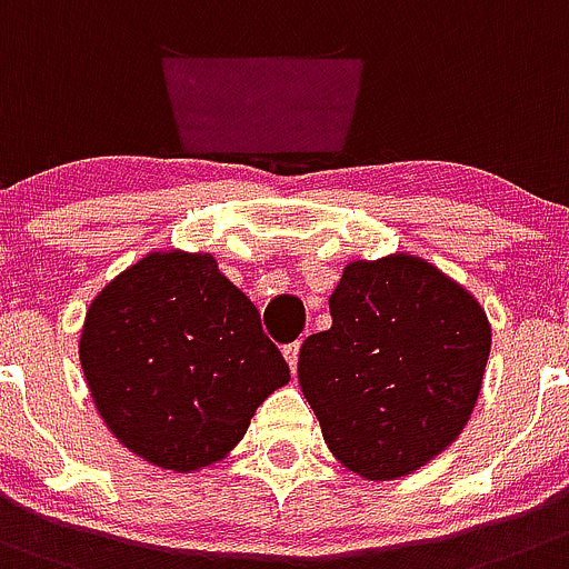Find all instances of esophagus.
<instances>
[{"label": "esophagus", "mask_w": 569, "mask_h": 569, "mask_svg": "<svg viewBox=\"0 0 569 569\" xmlns=\"http://www.w3.org/2000/svg\"><path fill=\"white\" fill-rule=\"evenodd\" d=\"M283 357H286V362H289L291 373H295L297 371V357H300V340L289 342V346L283 348Z\"/></svg>", "instance_id": "1"}]
</instances>
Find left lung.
Returning a JSON list of instances; mask_svg holds the SVG:
<instances>
[{
  "mask_svg": "<svg viewBox=\"0 0 569 569\" xmlns=\"http://www.w3.org/2000/svg\"><path fill=\"white\" fill-rule=\"evenodd\" d=\"M331 329L306 337L297 380L322 439L373 482L413 473L462 433L490 355L468 289L413 254L355 260L329 297Z\"/></svg>",
  "mask_w": 569,
  "mask_h": 569,
  "instance_id": "left-lung-1",
  "label": "left lung"
}]
</instances>
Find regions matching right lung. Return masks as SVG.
I'll return each mask as SVG.
<instances>
[{
    "label": "right lung",
    "instance_id": "add662e5",
    "mask_svg": "<svg viewBox=\"0 0 569 569\" xmlns=\"http://www.w3.org/2000/svg\"><path fill=\"white\" fill-rule=\"evenodd\" d=\"M79 360L112 437L176 473L227 457L289 382L252 300L212 254L181 249L150 252L96 295Z\"/></svg>",
    "mask_w": 569,
    "mask_h": 569
}]
</instances>
